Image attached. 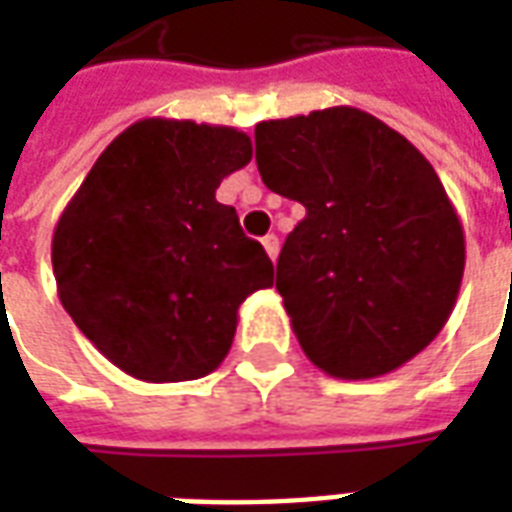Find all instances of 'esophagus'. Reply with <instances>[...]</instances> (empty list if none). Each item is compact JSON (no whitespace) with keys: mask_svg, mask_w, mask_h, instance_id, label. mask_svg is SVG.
Listing matches in <instances>:
<instances>
[{"mask_svg":"<svg viewBox=\"0 0 512 512\" xmlns=\"http://www.w3.org/2000/svg\"><path fill=\"white\" fill-rule=\"evenodd\" d=\"M263 249H266V255L271 257V260H277V255H279V238L274 233L271 235H266V238H263Z\"/></svg>","mask_w":512,"mask_h":512,"instance_id":"34e87169","label":"esophagus"}]
</instances>
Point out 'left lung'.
I'll return each instance as SVG.
<instances>
[{
  "mask_svg": "<svg viewBox=\"0 0 512 512\" xmlns=\"http://www.w3.org/2000/svg\"><path fill=\"white\" fill-rule=\"evenodd\" d=\"M255 161L307 216L285 238L277 290L312 365L334 378L392 373L450 318L466 241L436 169L354 106L263 120Z\"/></svg>",
  "mask_w": 512,
  "mask_h": 512,
  "instance_id": "left-lung-1",
  "label": "left lung"
}]
</instances>
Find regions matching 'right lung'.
<instances>
[{"instance_id": "right-lung-1", "label": "right lung", "mask_w": 512, "mask_h": 512, "mask_svg": "<svg viewBox=\"0 0 512 512\" xmlns=\"http://www.w3.org/2000/svg\"><path fill=\"white\" fill-rule=\"evenodd\" d=\"M249 161L252 139L238 128L145 117L65 205L51 238L62 307L128 376L175 384L213 373L238 307L274 285L266 249L216 200Z\"/></svg>"}]
</instances>
